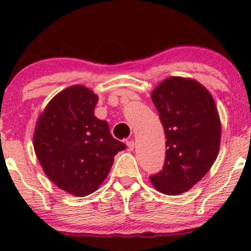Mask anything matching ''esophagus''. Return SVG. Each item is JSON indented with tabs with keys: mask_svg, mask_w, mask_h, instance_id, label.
<instances>
[{
	"mask_svg": "<svg viewBox=\"0 0 251 251\" xmlns=\"http://www.w3.org/2000/svg\"><path fill=\"white\" fill-rule=\"evenodd\" d=\"M126 144H127V148L130 149V151H133V148H135V142L127 141V142H126Z\"/></svg>",
	"mask_w": 251,
	"mask_h": 251,
	"instance_id": "esophagus-1",
	"label": "esophagus"
}]
</instances>
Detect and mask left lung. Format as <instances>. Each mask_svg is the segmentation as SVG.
Returning a JSON list of instances; mask_svg holds the SVG:
<instances>
[{"instance_id": "obj_1", "label": "left lung", "mask_w": 251, "mask_h": 251, "mask_svg": "<svg viewBox=\"0 0 251 251\" xmlns=\"http://www.w3.org/2000/svg\"><path fill=\"white\" fill-rule=\"evenodd\" d=\"M166 138L165 163L149 176L159 192L176 196L201 181L216 160L221 124L209 91L196 80L169 77L151 93Z\"/></svg>"}]
</instances>
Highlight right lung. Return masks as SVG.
<instances>
[{
    "mask_svg": "<svg viewBox=\"0 0 251 251\" xmlns=\"http://www.w3.org/2000/svg\"><path fill=\"white\" fill-rule=\"evenodd\" d=\"M98 97L75 85L58 93L37 120L34 148L48 178L76 197L95 192L126 144L95 116Z\"/></svg>",
    "mask_w": 251,
    "mask_h": 251,
    "instance_id": "obj_1",
    "label": "right lung"
}]
</instances>
